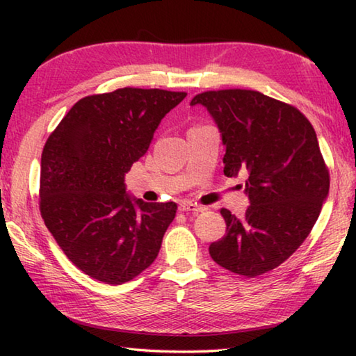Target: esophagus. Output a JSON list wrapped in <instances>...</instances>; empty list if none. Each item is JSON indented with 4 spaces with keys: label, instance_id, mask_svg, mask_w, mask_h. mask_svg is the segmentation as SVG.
<instances>
[{
    "label": "esophagus",
    "instance_id": "esophagus-1",
    "mask_svg": "<svg viewBox=\"0 0 356 356\" xmlns=\"http://www.w3.org/2000/svg\"><path fill=\"white\" fill-rule=\"evenodd\" d=\"M179 210L180 212H202V207L196 206V204H193L190 201H182L179 202Z\"/></svg>",
    "mask_w": 356,
    "mask_h": 356
}]
</instances>
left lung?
<instances>
[{
    "label": "left lung",
    "mask_w": 356,
    "mask_h": 356,
    "mask_svg": "<svg viewBox=\"0 0 356 356\" xmlns=\"http://www.w3.org/2000/svg\"><path fill=\"white\" fill-rule=\"evenodd\" d=\"M190 105L206 106L218 125L225 176L243 174L250 200L243 216L221 209L226 234L210 256L232 273H267L298 250L327 201L330 174L316 131L295 106L248 89L207 91Z\"/></svg>",
    "instance_id": "8db88e82"
}]
</instances>
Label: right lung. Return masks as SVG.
<instances>
[{"mask_svg": "<svg viewBox=\"0 0 356 356\" xmlns=\"http://www.w3.org/2000/svg\"><path fill=\"white\" fill-rule=\"evenodd\" d=\"M185 92L122 88L88 95L48 136L40 160V213L70 262L118 286L159 256L176 202L130 196L125 174Z\"/></svg>", "mask_w": 356, "mask_h": 356, "instance_id": "right-lung-1", "label": "right lung"}]
</instances>
